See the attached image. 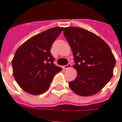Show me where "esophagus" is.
I'll list each match as a JSON object with an SVG mask.
<instances>
[{
	"label": "esophagus",
	"instance_id": "obj_1",
	"mask_svg": "<svg viewBox=\"0 0 122 122\" xmlns=\"http://www.w3.org/2000/svg\"><path fill=\"white\" fill-rule=\"evenodd\" d=\"M71 64L70 63H68L66 65L63 66V68H64L65 70H68V69H69L71 67Z\"/></svg>",
	"mask_w": 122,
	"mask_h": 122
}]
</instances>
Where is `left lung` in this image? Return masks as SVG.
Masks as SVG:
<instances>
[{
    "label": "left lung",
    "instance_id": "obj_1",
    "mask_svg": "<svg viewBox=\"0 0 122 122\" xmlns=\"http://www.w3.org/2000/svg\"><path fill=\"white\" fill-rule=\"evenodd\" d=\"M74 57L77 76L69 82L70 89L78 95L97 93L113 76L116 59L107 44L95 33L76 27L63 29Z\"/></svg>",
    "mask_w": 122,
    "mask_h": 122
}]
</instances>
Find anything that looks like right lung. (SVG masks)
I'll return each mask as SVG.
<instances>
[{
	"label": "right lung",
	"mask_w": 122,
	"mask_h": 122,
	"mask_svg": "<svg viewBox=\"0 0 122 122\" xmlns=\"http://www.w3.org/2000/svg\"><path fill=\"white\" fill-rule=\"evenodd\" d=\"M63 28L56 27L40 33L24 43L12 60L15 80L22 90L32 95L48 90L54 76L62 68L54 63L52 45Z\"/></svg>",
	"instance_id": "add662e5"
}]
</instances>
